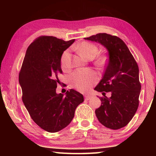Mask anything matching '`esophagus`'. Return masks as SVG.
<instances>
[{
  "mask_svg": "<svg viewBox=\"0 0 156 156\" xmlns=\"http://www.w3.org/2000/svg\"><path fill=\"white\" fill-rule=\"evenodd\" d=\"M91 96H90V95H85V96H84V99L86 100H89V99H91Z\"/></svg>",
  "mask_w": 156,
  "mask_h": 156,
  "instance_id": "esophagus-1",
  "label": "esophagus"
}]
</instances>
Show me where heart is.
Masks as SVG:
<instances>
[{"label": "heart", "instance_id": "1", "mask_svg": "<svg viewBox=\"0 0 156 156\" xmlns=\"http://www.w3.org/2000/svg\"><path fill=\"white\" fill-rule=\"evenodd\" d=\"M82 56L88 59H93L98 52V48L96 44L83 42L76 47ZM106 62V57L101 56L97 58L95 64L102 67ZM60 64L62 69L67 70L70 67V54L69 50H66L62 54L60 58ZM72 85L80 91H87L92 86L96 83L98 76L94 71L89 69H77L72 73L70 76Z\"/></svg>", "mask_w": 156, "mask_h": 156}]
</instances>
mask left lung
I'll return each mask as SVG.
<instances>
[{"label": "left lung", "mask_w": 156, "mask_h": 156, "mask_svg": "<svg viewBox=\"0 0 156 156\" xmlns=\"http://www.w3.org/2000/svg\"><path fill=\"white\" fill-rule=\"evenodd\" d=\"M84 39L98 42L109 53L103 77L94 89L104 96L100 97L101 106L95 111L96 117L107 128H122L130 122L138 108L141 84L138 64L119 37L99 33ZM106 92H110L112 96L107 97Z\"/></svg>", "instance_id": "obj_1"}]
</instances>
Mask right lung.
Segmentation results:
<instances>
[{
  "label": "right lung",
  "instance_id": "1",
  "mask_svg": "<svg viewBox=\"0 0 156 156\" xmlns=\"http://www.w3.org/2000/svg\"><path fill=\"white\" fill-rule=\"evenodd\" d=\"M75 39L65 41L54 36H41L28 47L19 73L22 100L31 119L50 133L65 128L74 117L75 110L84 101L73 89L57 94L62 73L60 58Z\"/></svg>",
  "mask_w": 156,
  "mask_h": 156
}]
</instances>
